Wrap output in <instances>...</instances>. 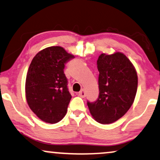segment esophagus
I'll return each mask as SVG.
<instances>
[{
  "instance_id": "1",
  "label": "esophagus",
  "mask_w": 160,
  "mask_h": 160,
  "mask_svg": "<svg viewBox=\"0 0 160 160\" xmlns=\"http://www.w3.org/2000/svg\"><path fill=\"white\" fill-rule=\"evenodd\" d=\"M78 95L82 98L85 97V92H84V90L82 89V90H81V91L78 93Z\"/></svg>"
}]
</instances>
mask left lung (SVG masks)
Segmentation results:
<instances>
[{
    "label": "left lung",
    "mask_w": 160,
    "mask_h": 160,
    "mask_svg": "<svg viewBox=\"0 0 160 160\" xmlns=\"http://www.w3.org/2000/svg\"><path fill=\"white\" fill-rule=\"evenodd\" d=\"M99 96L88 102L90 114L98 123L110 124L127 113L137 91V70L124 53H102L97 60Z\"/></svg>",
    "instance_id": "8db88e82"
}]
</instances>
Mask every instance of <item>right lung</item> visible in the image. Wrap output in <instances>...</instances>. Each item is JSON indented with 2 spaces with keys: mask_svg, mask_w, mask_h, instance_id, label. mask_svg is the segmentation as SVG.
I'll list each match as a JSON object with an SVG mask.
<instances>
[{
  "mask_svg": "<svg viewBox=\"0 0 160 160\" xmlns=\"http://www.w3.org/2000/svg\"><path fill=\"white\" fill-rule=\"evenodd\" d=\"M72 58L63 47L52 46L39 51L31 62L26 78V98L43 122L55 124L66 115L72 96L64 69Z\"/></svg>",
  "mask_w": 160,
  "mask_h": 160,
  "instance_id": "1",
  "label": "right lung"
}]
</instances>
